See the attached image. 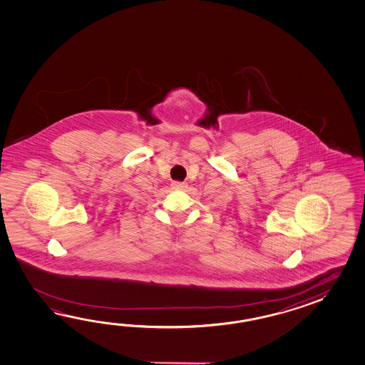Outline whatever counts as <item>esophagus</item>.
Here are the masks:
<instances>
[{
	"label": "esophagus",
	"instance_id": "1",
	"mask_svg": "<svg viewBox=\"0 0 365 365\" xmlns=\"http://www.w3.org/2000/svg\"><path fill=\"white\" fill-rule=\"evenodd\" d=\"M172 187L176 190H184L186 187L185 182H180V181H173L172 182Z\"/></svg>",
	"mask_w": 365,
	"mask_h": 365
}]
</instances>
